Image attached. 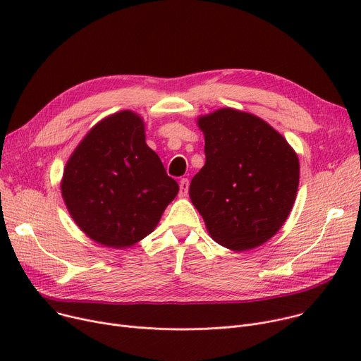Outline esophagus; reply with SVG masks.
Wrapping results in <instances>:
<instances>
[{
    "label": "esophagus",
    "mask_w": 361,
    "mask_h": 361,
    "mask_svg": "<svg viewBox=\"0 0 361 361\" xmlns=\"http://www.w3.org/2000/svg\"><path fill=\"white\" fill-rule=\"evenodd\" d=\"M188 193V180L187 178H183L180 181V197H185Z\"/></svg>",
    "instance_id": "esophagus-1"
}]
</instances>
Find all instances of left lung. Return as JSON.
<instances>
[{
  "label": "left lung",
  "mask_w": 361,
  "mask_h": 361,
  "mask_svg": "<svg viewBox=\"0 0 361 361\" xmlns=\"http://www.w3.org/2000/svg\"><path fill=\"white\" fill-rule=\"evenodd\" d=\"M206 162L190 199L211 237L243 252L268 241L288 218L300 165L278 131L256 116L222 108L199 118Z\"/></svg>",
  "instance_id": "left-lung-1"
}]
</instances>
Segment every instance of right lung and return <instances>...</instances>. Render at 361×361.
Masks as SVG:
<instances>
[{
	"label": "right lung",
	"instance_id": "1",
	"mask_svg": "<svg viewBox=\"0 0 361 361\" xmlns=\"http://www.w3.org/2000/svg\"><path fill=\"white\" fill-rule=\"evenodd\" d=\"M61 193L85 234L121 249L155 230L178 184L146 145L142 118L121 111L94 126L75 147Z\"/></svg>",
	"mask_w": 361,
	"mask_h": 361
}]
</instances>
